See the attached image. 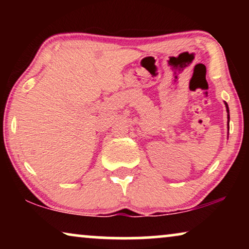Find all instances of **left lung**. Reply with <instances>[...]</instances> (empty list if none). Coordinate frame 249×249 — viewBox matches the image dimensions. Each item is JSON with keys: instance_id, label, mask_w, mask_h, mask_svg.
Masks as SVG:
<instances>
[{"instance_id": "left-lung-1", "label": "left lung", "mask_w": 249, "mask_h": 249, "mask_svg": "<svg viewBox=\"0 0 249 249\" xmlns=\"http://www.w3.org/2000/svg\"><path fill=\"white\" fill-rule=\"evenodd\" d=\"M224 104H226V108H227V113H228V129H229V122H230V115H229V107H228V104L224 102Z\"/></svg>"}]
</instances>
